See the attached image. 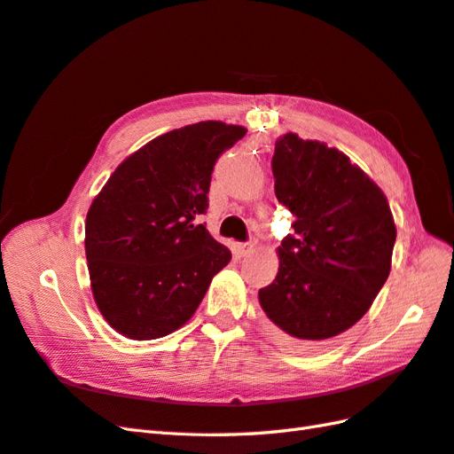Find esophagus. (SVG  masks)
Wrapping results in <instances>:
<instances>
[{
	"mask_svg": "<svg viewBox=\"0 0 454 454\" xmlns=\"http://www.w3.org/2000/svg\"><path fill=\"white\" fill-rule=\"evenodd\" d=\"M255 244H257L255 239H250V240H247V242H240V244H239V252H240L242 255H248V254H252V252L255 250Z\"/></svg>",
	"mask_w": 454,
	"mask_h": 454,
	"instance_id": "esophagus-1",
	"label": "esophagus"
}]
</instances>
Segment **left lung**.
<instances>
[{
	"instance_id": "left-lung-1",
	"label": "left lung",
	"mask_w": 454,
	"mask_h": 454,
	"mask_svg": "<svg viewBox=\"0 0 454 454\" xmlns=\"http://www.w3.org/2000/svg\"><path fill=\"white\" fill-rule=\"evenodd\" d=\"M271 168L277 199L296 222L260 303L280 338L315 349L357 323L384 286L397 237L394 215L376 183L325 143L286 133Z\"/></svg>"
}]
</instances>
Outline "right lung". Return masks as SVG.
<instances>
[{
    "label": "right lung",
    "mask_w": 454,
    "mask_h": 454,
    "mask_svg": "<svg viewBox=\"0 0 454 454\" xmlns=\"http://www.w3.org/2000/svg\"><path fill=\"white\" fill-rule=\"evenodd\" d=\"M223 121L174 129L121 162L85 219V255L97 308L131 340L168 336L197 311L231 252L199 217L212 171L244 137Z\"/></svg>",
    "instance_id": "obj_1"
}]
</instances>
